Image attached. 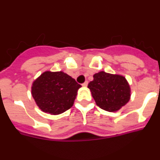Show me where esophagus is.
Instances as JSON below:
<instances>
[{"mask_svg":"<svg viewBox=\"0 0 160 160\" xmlns=\"http://www.w3.org/2000/svg\"><path fill=\"white\" fill-rule=\"evenodd\" d=\"M87 85H88V82H85L84 83H83V84H82V87H87Z\"/></svg>","mask_w":160,"mask_h":160,"instance_id":"34e87169","label":"esophagus"}]
</instances>
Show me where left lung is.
<instances>
[{
  "instance_id": "1",
  "label": "left lung",
  "mask_w": 160,
  "mask_h": 160,
  "mask_svg": "<svg viewBox=\"0 0 160 160\" xmlns=\"http://www.w3.org/2000/svg\"><path fill=\"white\" fill-rule=\"evenodd\" d=\"M94 80L88 84L97 106L109 112H116L131 98V87L121 74L100 71L94 74Z\"/></svg>"
}]
</instances>
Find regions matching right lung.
I'll return each instance as SVG.
<instances>
[{
    "label": "right lung",
    "instance_id": "add662e5",
    "mask_svg": "<svg viewBox=\"0 0 160 160\" xmlns=\"http://www.w3.org/2000/svg\"><path fill=\"white\" fill-rule=\"evenodd\" d=\"M82 87L63 71H45L32 82L31 93L38 107L43 112L57 114L72 107Z\"/></svg>",
    "mask_w": 160,
    "mask_h": 160
}]
</instances>
